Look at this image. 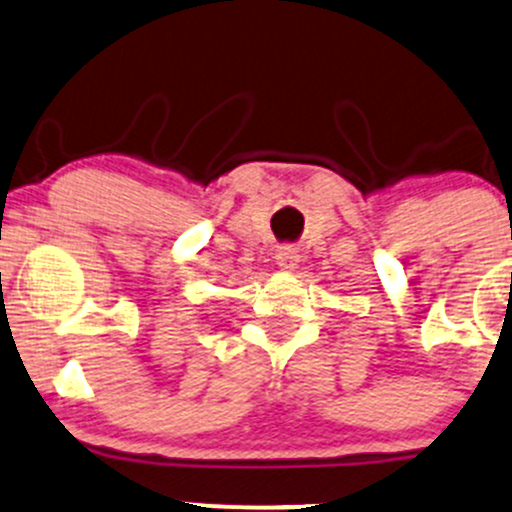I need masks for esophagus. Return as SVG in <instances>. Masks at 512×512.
<instances>
[{"instance_id": "1", "label": "esophagus", "mask_w": 512, "mask_h": 512, "mask_svg": "<svg viewBox=\"0 0 512 512\" xmlns=\"http://www.w3.org/2000/svg\"><path fill=\"white\" fill-rule=\"evenodd\" d=\"M274 262H277V267L284 269V272H291V269H296L299 255H296L294 247H279L277 255H274Z\"/></svg>"}]
</instances>
